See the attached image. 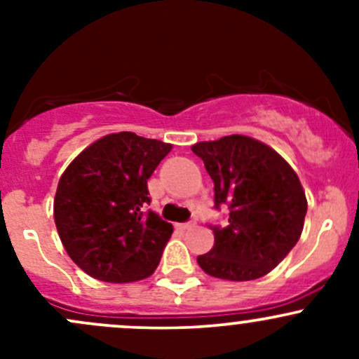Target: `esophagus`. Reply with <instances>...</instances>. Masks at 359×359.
<instances>
[{
    "mask_svg": "<svg viewBox=\"0 0 359 359\" xmlns=\"http://www.w3.org/2000/svg\"><path fill=\"white\" fill-rule=\"evenodd\" d=\"M194 226H196V224H194V222H184V224H179V229L189 231V229H193Z\"/></svg>",
    "mask_w": 359,
    "mask_h": 359,
    "instance_id": "obj_1",
    "label": "esophagus"
}]
</instances>
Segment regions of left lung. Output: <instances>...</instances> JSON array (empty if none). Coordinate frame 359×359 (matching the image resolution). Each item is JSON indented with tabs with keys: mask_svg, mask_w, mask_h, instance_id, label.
Segmentation results:
<instances>
[{
	"mask_svg": "<svg viewBox=\"0 0 359 359\" xmlns=\"http://www.w3.org/2000/svg\"><path fill=\"white\" fill-rule=\"evenodd\" d=\"M191 149L212 177L217 208L229 205V224L213 227L215 243L198 264L227 281L266 276L304 229L307 200L295 170L273 147L247 135L196 142Z\"/></svg>",
	"mask_w": 359,
	"mask_h": 359,
	"instance_id": "obj_1",
	"label": "left lung"
}]
</instances>
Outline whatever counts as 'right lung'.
Returning <instances> with one entry per match:
<instances>
[{"label": "right lung", "mask_w": 359, "mask_h": 359, "mask_svg": "<svg viewBox=\"0 0 359 359\" xmlns=\"http://www.w3.org/2000/svg\"><path fill=\"white\" fill-rule=\"evenodd\" d=\"M172 144L132 132L104 135L78 154L57 186L53 219L72 262L107 283H132L156 271L172 224L149 205L147 179Z\"/></svg>", "instance_id": "right-lung-1"}]
</instances>
